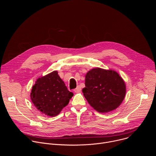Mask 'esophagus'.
<instances>
[{"mask_svg": "<svg viewBox=\"0 0 156 156\" xmlns=\"http://www.w3.org/2000/svg\"><path fill=\"white\" fill-rule=\"evenodd\" d=\"M81 87L80 86H78L74 90V92H75V93H80L81 91Z\"/></svg>", "mask_w": 156, "mask_h": 156, "instance_id": "1", "label": "esophagus"}]
</instances>
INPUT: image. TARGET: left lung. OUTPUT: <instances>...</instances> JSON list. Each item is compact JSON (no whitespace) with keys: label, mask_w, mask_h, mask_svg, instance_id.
<instances>
[{"label":"left lung","mask_w":156,"mask_h":156,"mask_svg":"<svg viewBox=\"0 0 156 156\" xmlns=\"http://www.w3.org/2000/svg\"><path fill=\"white\" fill-rule=\"evenodd\" d=\"M82 91L96 110L105 113L120 105L125 96L126 87L123 79L115 71L96 68L87 73Z\"/></svg>","instance_id":"left-lung-1"}]
</instances>
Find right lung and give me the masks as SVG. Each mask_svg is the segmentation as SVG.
<instances>
[{"mask_svg": "<svg viewBox=\"0 0 156 156\" xmlns=\"http://www.w3.org/2000/svg\"><path fill=\"white\" fill-rule=\"evenodd\" d=\"M73 96L57 71L38 78L31 93V101L37 109L51 117L57 115Z\"/></svg>", "mask_w": 156, "mask_h": 156, "instance_id": "1", "label": "right lung"}]
</instances>
